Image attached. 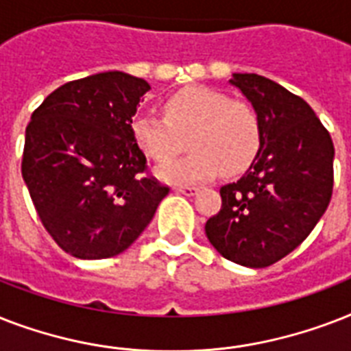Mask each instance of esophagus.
<instances>
[{"label": "esophagus", "mask_w": 351, "mask_h": 351, "mask_svg": "<svg viewBox=\"0 0 351 351\" xmlns=\"http://www.w3.org/2000/svg\"><path fill=\"white\" fill-rule=\"evenodd\" d=\"M176 193H182V195H186V197H195L198 193V187L195 186H178L175 187Z\"/></svg>", "instance_id": "esophagus-1"}]
</instances>
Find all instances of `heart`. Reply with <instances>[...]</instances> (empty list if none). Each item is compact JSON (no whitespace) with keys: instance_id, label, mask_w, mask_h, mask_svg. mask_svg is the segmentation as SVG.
<instances>
[{"instance_id":"1","label":"heart","mask_w":351,"mask_h":351,"mask_svg":"<svg viewBox=\"0 0 351 351\" xmlns=\"http://www.w3.org/2000/svg\"><path fill=\"white\" fill-rule=\"evenodd\" d=\"M164 114L138 112L131 132L140 151L156 162L180 153L189 138L191 153L158 169L169 184L211 180L220 165L226 173H239L261 149L262 123L255 107L220 90L204 85L178 90L165 98Z\"/></svg>"}]
</instances>
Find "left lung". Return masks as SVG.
<instances>
[{
    "label": "left lung",
    "mask_w": 351,
    "mask_h": 351,
    "mask_svg": "<svg viewBox=\"0 0 351 351\" xmlns=\"http://www.w3.org/2000/svg\"><path fill=\"white\" fill-rule=\"evenodd\" d=\"M230 84L258 112L262 142L250 169L220 187L222 208L206 234L228 261L266 267L291 253L326 211L335 149L300 96L258 74H233Z\"/></svg>",
    "instance_id": "obj_1"
}]
</instances>
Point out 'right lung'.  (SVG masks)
<instances>
[{"label":"right lung","mask_w":351,"mask_h":351,"mask_svg":"<svg viewBox=\"0 0 351 351\" xmlns=\"http://www.w3.org/2000/svg\"><path fill=\"white\" fill-rule=\"evenodd\" d=\"M149 89L120 71L93 74L58 87L30 117L21 175L41 224L69 255L125 251L169 193L143 175L147 160L131 132Z\"/></svg>","instance_id":"obj_1"}]
</instances>
